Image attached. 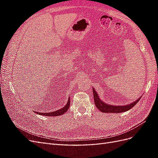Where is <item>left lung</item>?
<instances>
[{"mask_svg": "<svg viewBox=\"0 0 158 158\" xmlns=\"http://www.w3.org/2000/svg\"><path fill=\"white\" fill-rule=\"evenodd\" d=\"M93 94H94V103L95 106L100 111L104 112V113H121L128 111V110L132 108L135 105L139 102L140 98H138L136 101L133 102L131 104L127 105V106H110V105L105 103L102 101L100 100L99 98V95H98L97 92H95L94 88H93Z\"/></svg>", "mask_w": 158, "mask_h": 158, "instance_id": "8db88e82", "label": "left lung"}]
</instances>
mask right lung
<instances>
[{
	"label": "right lung",
	"instance_id": "1",
	"mask_svg": "<svg viewBox=\"0 0 158 158\" xmlns=\"http://www.w3.org/2000/svg\"><path fill=\"white\" fill-rule=\"evenodd\" d=\"M70 100L69 98L68 102H67V103L66 104V106L63 108L58 110V111H52L51 113H40V112H35V113L37 114H41V115H45V116H52V117L59 116V115H61V114H63L69 109V108L70 107Z\"/></svg>",
	"mask_w": 158,
	"mask_h": 158
}]
</instances>
